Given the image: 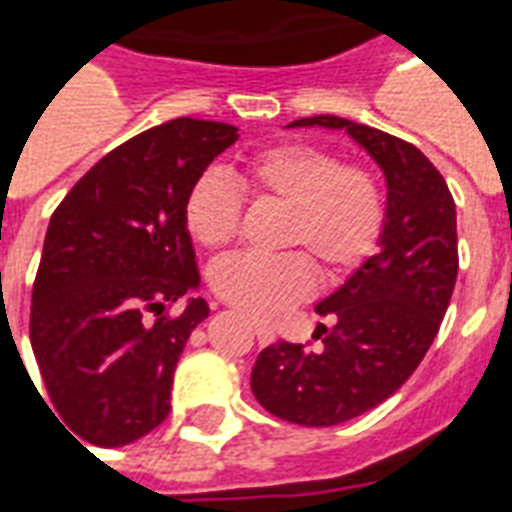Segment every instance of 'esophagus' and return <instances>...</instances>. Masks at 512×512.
I'll list each match as a JSON object with an SVG mask.
<instances>
[{"label": "esophagus", "instance_id": "esophagus-1", "mask_svg": "<svg viewBox=\"0 0 512 512\" xmlns=\"http://www.w3.org/2000/svg\"><path fill=\"white\" fill-rule=\"evenodd\" d=\"M255 335H257V341L263 343V346H268V343L276 341V335H273V330L268 325H260V322H255Z\"/></svg>", "mask_w": 512, "mask_h": 512}]
</instances>
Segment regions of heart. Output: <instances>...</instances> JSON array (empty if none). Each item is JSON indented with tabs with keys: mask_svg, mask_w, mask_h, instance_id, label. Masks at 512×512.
Masks as SVG:
<instances>
[{
	"mask_svg": "<svg viewBox=\"0 0 512 512\" xmlns=\"http://www.w3.org/2000/svg\"><path fill=\"white\" fill-rule=\"evenodd\" d=\"M244 185L257 201L287 209L276 257L233 255L209 273L212 290L230 308L257 322H273L314 292L312 260L327 279L373 252L384 228V195L376 177L360 166H341L333 152L314 144H279L257 152L244 166ZM244 198L220 171L195 179L185 204L187 230L206 249L228 247L241 228Z\"/></svg>",
	"mask_w": 512,
	"mask_h": 512,
	"instance_id": "obj_1",
	"label": "heart"
}]
</instances>
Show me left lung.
<instances>
[{
  "mask_svg": "<svg viewBox=\"0 0 512 512\" xmlns=\"http://www.w3.org/2000/svg\"><path fill=\"white\" fill-rule=\"evenodd\" d=\"M346 131L386 179L378 252L317 303L319 349L271 343L252 368L265 411L303 427L357 419L392 397L435 341L454 292L456 206L446 179L419 147L346 117L317 115L287 128Z\"/></svg>",
  "mask_w": 512,
  "mask_h": 512,
  "instance_id": "obj_1",
  "label": "left lung"
}]
</instances>
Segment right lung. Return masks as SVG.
<instances>
[{"instance_id":"obj_1","label":"right lung","mask_w":512,"mask_h":512,"mask_svg":"<svg viewBox=\"0 0 512 512\" xmlns=\"http://www.w3.org/2000/svg\"><path fill=\"white\" fill-rule=\"evenodd\" d=\"M236 139L228 123L169 120L104 155L50 217L31 349L53 408L91 446H128L169 416L174 368L209 317L193 298L187 193ZM182 297L186 311L169 318Z\"/></svg>"}]
</instances>
